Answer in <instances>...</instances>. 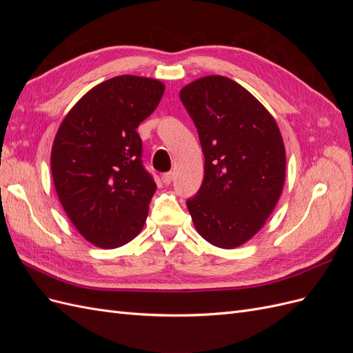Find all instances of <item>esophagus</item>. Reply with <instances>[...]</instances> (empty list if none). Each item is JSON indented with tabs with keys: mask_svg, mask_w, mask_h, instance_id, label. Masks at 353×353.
Wrapping results in <instances>:
<instances>
[{
	"mask_svg": "<svg viewBox=\"0 0 353 353\" xmlns=\"http://www.w3.org/2000/svg\"><path fill=\"white\" fill-rule=\"evenodd\" d=\"M172 179H174V174L172 172H166V174L162 175V181H163V184H166V185H169L170 183H172Z\"/></svg>",
	"mask_w": 353,
	"mask_h": 353,
	"instance_id": "esophagus-1",
	"label": "esophagus"
}]
</instances>
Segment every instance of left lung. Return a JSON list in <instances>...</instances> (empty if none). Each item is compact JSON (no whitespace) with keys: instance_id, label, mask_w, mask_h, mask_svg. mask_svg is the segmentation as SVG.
<instances>
[{"instance_id":"8db88e82","label":"left lung","mask_w":353,"mask_h":353,"mask_svg":"<svg viewBox=\"0 0 353 353\" xmlns=\"http://www.w3.org/2000/svg\"><path fill=\"white\" fill-rule=\"evenodd\" d=\"M205 154V178L187 208L200 236L221 249L249 241L283 193L285 147L265 105L219 74L179 91Z\"/></svg>"}]
</instances>
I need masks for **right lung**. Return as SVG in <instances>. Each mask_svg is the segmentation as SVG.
<instances>
[{
  "mask_svg": "<svg viewBox=\"0 0 353 353\" xmlns=\"http://www.w3.org/2000/svg\"><path fill=\"white\" fill-rule=\"evenodd\" d=\"M165 92L157 79L122 74L95 85L69 110L51 148L59 200L81 236L116 249L141 232L156 183L137 128Z\"/></svg>",
  "mask_w": 353,
  "mask_h": 353,
  "instance_id": "1",
  "label": "right lung"
}]
</instances>
